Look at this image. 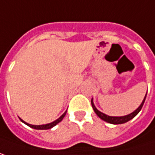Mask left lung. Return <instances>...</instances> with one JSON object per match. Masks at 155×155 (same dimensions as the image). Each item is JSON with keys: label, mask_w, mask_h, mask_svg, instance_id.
<instances>
[{"label": "left lung", "mask_w": 155, "mask_h": 155, "mask_svg": "<svg viewBox=\"0 0 155 155\" xmlns=\"http://www.w3.org/2000/svg\"><path fill=\"white\" fill-rule=\"evenodd\" d=\"M147 94H146V96H145V97H144V99H143L141 105L138 106L134 112H132L131 114H127V115H124V116H109V115H107L106 114H104V113L98 111V110L97 109V107L94 105L93 98L91 99V106L92 108H93V110H94V112L96 113V114H97L101 120H105V121L108 122V123H111V124H122V123H125V122L130 120L131 119H133L134 117L140 112V110L142 109L143 105H144V103H145V100H146V97H147Z\"/></svg>", "instance_id": "obj_1"}]
</instances>
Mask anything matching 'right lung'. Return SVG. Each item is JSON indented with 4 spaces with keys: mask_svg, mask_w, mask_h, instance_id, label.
Segmentation results:
<instances>
[{
    "mask_svg": "<svg viewBox=\"0 0 155 155\" xmlns=\"http://www.w3.org/2000/svg\"><path fill=\"white\" fill-rule=\"evenodd\" d=\"M65 114H66V111L63 114L58 118V119L55 120L54 121H52V122H50V123H47V124H42V125H33V124H29V123H27V122H25V120H23L22 119H20L22 122H24L25 124H26L27 126H29V127H31V128H33V129H35V130H49V129H51V128H53L54 126H56L58 123H59L63 118L65 116Z\"/></svg>",
    "mask_w": 155,
    "mask_h": 155,
    "instance_id": "add662e5",
    "label": "right lung"
}]
</instances>
